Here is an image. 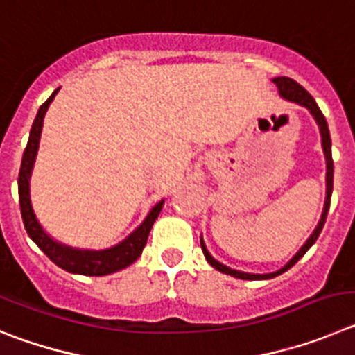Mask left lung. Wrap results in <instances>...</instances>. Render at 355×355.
<instances>
[{"label": "left lung", "instance_id": "obj_1", "mask_svg": "<svg viewBox=\"0 0 355 355\" xmlns=\"http://www.w3.org/2000/svg\"><path fill=\"white\" fill-rule=\"evenodd\" d=\"M274 85L277 86V92H279V97L285 98V101L290 102H295L299 106L306 107V110L311 113V116L315 118V122H317L318 129H320V136H322V150H324V155H325V201H324V210H322V216H320V221H318L317 228L313 230V233L308 237V241L302 244V248L290 258V261L286 265H283L279 270L276 272H269V274H249V272H242V270L237 269H232V267H226L223 265L221 261H217L212 254L209 253V249H207L205 242H203V237H200V244L201 249H203V254H205L207 261L212 265L214 269L219 270L223 274H228V276L237 277V279H249V281H254V279H270V277H276L279 274H283L285 270H288L290 267L297 263V261L301 260L304 257V253L311 248L315 242H317L318 235H320L322 228L325 225V217H327L329 212V205H331V194H333V175H334V166H333V155H331V136H329V127L327 122H325V116L322 114L320 107L317 106V102L308 92L302 88L301 85L293 79L285 78V76H281V78H274L272 79Z\"/></svg>", "mask_w": 355, "mask_h": 355}]
</instances>
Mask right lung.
I'll list each match as a JSON object with an SVG mask.
<instances>
[{"mask_svg": "<svg viewBox=\"0 0 355 355\" xmlns=\"http://www.w3.org/2000/svg\"><path fill=\"white\" fill-rule=\"evenodd\" d=\"M60 88L53 92L49 98L44 102L40 110H38L35 122L30 130V139L24 148L21 162V171H19V203H21V216L24 221V228H26L28 235L31 241L42 249L44 253L49 257L51 261L62 267L63 270L72 274H81V276H107L116 270H122L129 267L130 263L138 260L143 253V248L146 244L148 233L154 226L155 219L161 214L164 200H161L152 210L148 216L145 217V221L134 230L130 235H127L122 242H118L116 245L107 249H79L70 248V245L62 244V242L54 241L49 233L42 228V225L38 223L37 216H35L33 205H31V194H30V180L31 171H33L35 159L38 154V145H40V136H42L44 127V116L47 113V107L51 106L53 98L56 97Z\"/></svg>", "mask_w": 355, "mask_h": 355, "instance_id": "right-lung-1", "label": "right lung"}]
</instances>
